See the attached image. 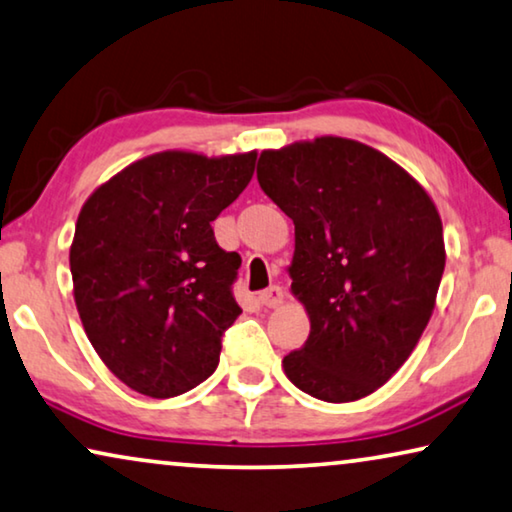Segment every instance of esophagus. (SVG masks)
Returning <instances> with one entry per match:
<instances>
[{
	"label": "esophagus",
	"instance_id": "1",
	"mask_svg": "<svg viewBox=\"0 0 512 512\" xmlns=\"http://www.w3.org/2000/svg\"><path fill=\"white\" fill-rule=\"evenodd\" d=\"M257 301L266 305V308H278V305H282V301H285V292H282V287L273 285L269 289H264V292L257 296Z\"/></svg>",
	"mask_w": 512,
	"mask_h": 512
}]
</instances>
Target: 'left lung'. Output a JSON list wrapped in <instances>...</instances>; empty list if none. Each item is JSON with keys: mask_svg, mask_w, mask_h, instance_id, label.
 <instances>
[{"mask_svg": "<svg viewBox=\"0 0 512 512\" xmlns=\"http://www.w3.org/2000/svg\"><path fill=\"white\" fill-rule=\"evenodd\" d=\"M257 181L294 220L287 271L310 319L282 358L287 379L324 402L375 393L437 303L446 248L432 197L381 151L335 135L264 149Z\"/></svg>", "mask_w": 512, "mask_h": 512, "instance_id": "obj_1", "label": "left lung"}]
</instances>
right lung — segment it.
<instances>
[{
    "mask_svg": "<svg viewBox=\"0 0 512 512\" xmlns=\"http://www.w3.org/2000/svg\"><path fill=\"white\" fill-rule=\"evenodd\" d=\"M257 151H158L101 183L71 243L73 299L114 377L149 398H174L213 375L220 338L241 315V257L211 223L243 193Z\"/></svg>",
    "mask_w": 512,
    "mask_h": 512,
    "instance_id": "add662e5",
    "label": "right lung"
}]
</instances>
